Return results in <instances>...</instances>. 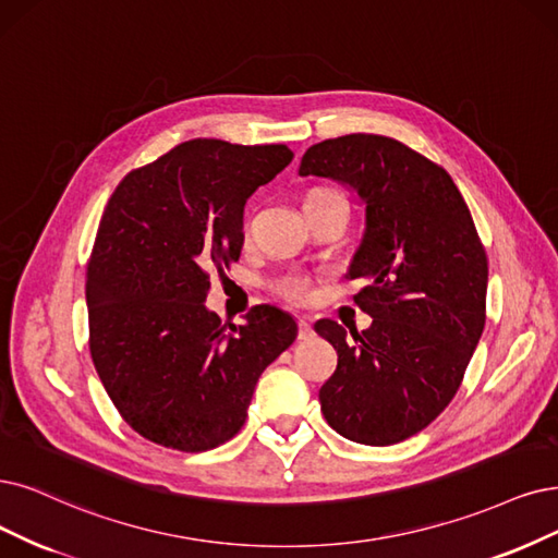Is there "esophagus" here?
I'll list each match as a JSON object with an SVG mask.
<instances>
[{
	"label": "esophagus",
	"mask_w": 558,
	"mask_h": 558,
	"mask_svg": "<svg viewBox=\"0 0 558 558\" xmlns=\"http://www.w3.org/2000/svg\"><path fill=\"white\" fill-rule=\"evenodd\" d=\"M313 324L311 317H299V340H311L313 338Z\"/></svg>",
	"instance_id": "34e87169"
}]
</instances>
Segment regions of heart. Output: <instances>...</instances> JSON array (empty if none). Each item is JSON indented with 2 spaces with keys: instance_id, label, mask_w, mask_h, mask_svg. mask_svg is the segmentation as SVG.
Segmentation results:
<instances>
[{
  "instance_id": "obj_1",
  "label": "heart",
  "mask_w": 558,
  "mask_h": 558,
  "mask_svg": "<svg viewBox=\"0 0 558 558\" xmlns=\"http://www.w3.org/2000/svg\"><path fill=\"white\" fill-rule=\"evenodd\" d=\"M278 292L290 299V301H296V303H303L311 299V280H307L305 276H290L278 282Z\"/></svg>"
}]
</instances>
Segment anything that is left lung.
I'll use <instances>...</instances> for the list:
<instances>
[{"label":"left lung","instance_id":"1","mask_svg":"<svg viewBox=\"0 0 558 558\" xmlns=\"http://www.w3.org/2000/svg\"><path fill=\"white\" fill-rule=\"evenodd\" d=\"M301 177L333 179L365 206L347 278L373 317L365 331L319 319L338 367L322 388L326 423L349 441L390 446L414 437L458 393L485 328L487 257L471 214L439 165L384 135L313 144Z\"/></svg>","mask_w":558,"mask_h":558}]
</instances>
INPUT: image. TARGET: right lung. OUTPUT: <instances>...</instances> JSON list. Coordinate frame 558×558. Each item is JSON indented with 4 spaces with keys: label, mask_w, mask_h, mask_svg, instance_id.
Listing matches in <instances>:
<instances>
[{
    "label": "right lung",
    "mask_w": 558,
    "mask_h": 558,
    "mask_svg": "<svg viewBox=\"0 0 558 558\" xmlns=\"http://www.w3.org/2000/svg\"><path fill=\"white\" fill-rule=\"evenodd\" d=\"M292 158L284 144L197 137L112 193L87 266L89 349L144 439L183 452L230 441L259 375L296 340L280 307L257 305L225 331L204 305L211 268L241 255L245 199Z\"/></svg>",
    "instance_id": "obj_1"
}]
</instances>
